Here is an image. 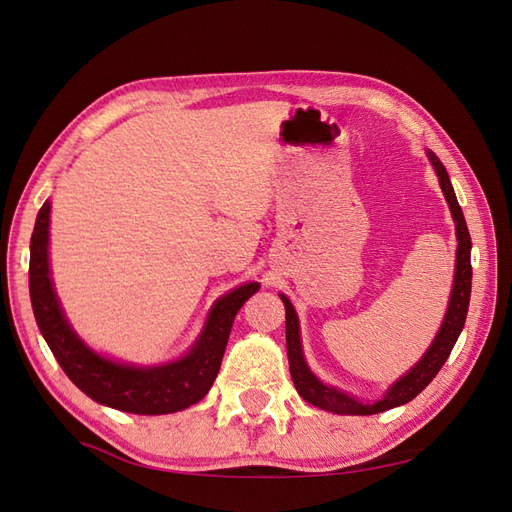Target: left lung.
<instances>
[{"label": "left lung", "mask_w": 512, "mask_h": 512, "mask_svg": "<svg viewBox=\"0 0 512 512\" xmlns=\"http://www.w3.org/2000/svg\"><path fill=\"white\" fill-rule=\"evenodd\" d=\"M427 156L436 168L438 179H440V188L446 196L448 209L453 213L455 220V230H457V265H455V282H453V292H451V301H448V309L442 327L433 339L429 350L423 354V359L418 361L406 376H401L386 395L380 401H374V404H361L354 397L333 389V386L322 384L312 371H309L305 359H303V350H301V335H299V318L297 312H294L292 303L288 297L280 294L284 307H286V350H288V363H290V376L294 382V389L299 391V395L320 410L335 412V414H378L384 410H391L397 406H404L408 401H412L418 393H421L425 386L436 378L442 365L446 363L448 354H451L457 337L466 324L468 316V305H470V292H472V265H470V250H472V241H470V232L466 226V218H463V211L457 203L455 190L451 185V179H448L446 168L442 162L433 156L431 151H427Z\"/></svg>", "instance_id": "1"}]
</instances>
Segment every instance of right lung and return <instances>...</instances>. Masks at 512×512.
Instances as JSON below:
<instances>
[{"label":"right lung","mask_w":512,"mask_h":512,"mask_svg":"<svg viewBox=\"0 0 512 512\" xmlns=\"http://www.w3.org/2000/svg\"><path fill=\"white\" fill-rule=\"evenodd\" d=\"M49 215L46 200L29 245V294L38 329L66 376L87 397L121 412L170 414L198 404L218 376L237 312L260 284H243L215 301L203 333L183 359L156 367L115 363L87 348L61 312L49 271Z\"/></svg>","instance_id":"add662e5"}]
</instances>
